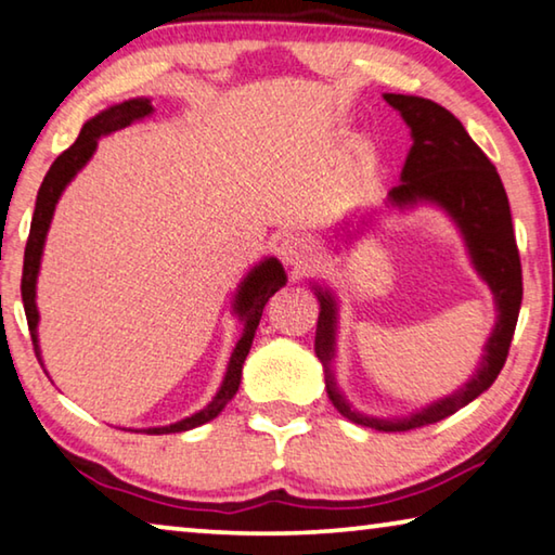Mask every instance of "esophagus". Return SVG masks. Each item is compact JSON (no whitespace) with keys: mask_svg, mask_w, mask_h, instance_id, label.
<instances>
[{"mask_svg":"<svg viewBox=\"0 0 555 555\" xmlns=\"http://www.w3.org/2000/svg\"><path fill=\"white\" fill-rule=\"evenodd\" d=\"M279 259L292 269H306L313 261V246L301 236H286L279 244Z\"/></svg>","mask_w":555,"mask_h":555,"instance_id":"obj_1","label":"esophagus"}]
</instances>
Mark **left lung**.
Listing matches in <instances>:
<instances>
[{
	"label": "left lung",
	"mask_w": 555,
	"mask_h": 555,
	"mask_svg": "<svg viewBox=\"0 0 555 555\" xmlns=\"http://www.w3.org/2000/svg\"><path fill=\"white\" fill-rule=\"evenodd\" d=\"M385 101L400 111L412 130V147L402 167V182L390 190V202L404 207L427 199L444 207L460 224L474 267L491 286L499 306V321L487 343V356H483L477 375L464 388L404 420H377L350 410V404L343 400L333 383L328 360L333 358V340H336V301L328 292H321V288L315 292L321 301L315 353L325 367V390H328L331 402L336 404L343 417L356 425L380 429V433H408V429L435 425V422L454 415L456 410L491 388L506 363L508 348H512L524 281L512 209H508V197L496 167L469 138L462 122L442 105L402 93H385Z\"/></svg>",
	"instance_id": "1"
}]
</instances>
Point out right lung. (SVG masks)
<instances>
[{"label":"right lung","instance_id":"1","mask_svg":"<svg viewBox=\"0 0 555 555\" xmlns=\"http://www.w3.org/2000/svg\"><path fill=\"white\" fill-rule=\"evenodd\" d=\"M151 113H153V105L147 99H133V101L118 103V105H113V108L99 113V116L88 120L86 126L81 128V135L76 138V143L56 157L54 165L49 167L47 178H43V182H41L39 195H37V207H34V217H31L29 240H26V249H24V271H22L24 313H26V323H29L34 353H37L39 363H41L39 338H37L39 311H37V301H34V298H37V274H39V263H41L43 240H47L51 217H54V209H56V202L61 197V192H64L66 184L74 180V175L88 163V157L93 155L101 135H108V133H113V130L126 128L138 118L151 116ZM284 284H286L284 267H281L276 259H267V261H261L259 267H254L251 274L242 281L240 292H236L234 309H236V313H240V319L244 321V333H242V338H240V343H236L234 353L230 358V367H227L222 388H219V392L215 395V400L209 402L205 410L195 412L192 417H184L180 422H175V425H170V427L145 429L147 435L184 433V429L199 427V425H205V422L215 420L219 412L224 410V404L234 398L236 390H240L242 365H244L246 356H249V348H251L254 333H257V325L261 321L263 306H267L269 298L274 296Z\"/></svg>","mask_w":555,"mask_h":555}]
</instances>
